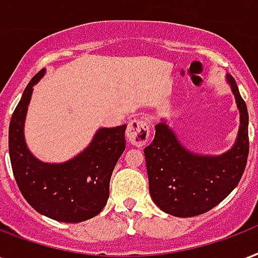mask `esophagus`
I'll use <instances>...</instances> for the list:
<instances>
[{
	"instance_id": "34e87169",
	"label": "esophagus",
	"mask_w": 258,
	"mask_h": 258,
	"mask_svg": "<svg viewBox=\"0 0 258 258\" xmlns=\"http://www.w3.org/2000/svg\"><path fill=\"white\" fill-rule=\"evenodd\" d=\"M127 141L134 146L141 147L146 145V142L150 139V127L146 120L142 119H134L128 123L127 131Z\"/></svg>"
}]
</instances>
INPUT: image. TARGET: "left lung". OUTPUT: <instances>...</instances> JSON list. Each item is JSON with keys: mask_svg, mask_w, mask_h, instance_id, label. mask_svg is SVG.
Segmentation results:
<instances>
[{"mask_svg": "<svg viewBox=\"0 0 258 258\" xmlns=\"http://www.w3.org/2000/svg\"><path fill=\"white\" fill-rule=\"evenodd\" d=\"M239 111L235 142L219 155L188 150L165 119L155 125L153 142L145 147L149 189L155 206L166 214L189 218L221 203L238 185L249 154V116L237 82L226 76Z\"/></svg>", "mask_w": 258, "mask_h": 258, "instance_id": "8db88e82", "label": "left lung"}]
</instances>
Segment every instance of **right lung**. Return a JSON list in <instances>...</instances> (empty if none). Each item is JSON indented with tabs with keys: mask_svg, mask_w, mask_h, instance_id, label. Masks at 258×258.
I'll list each match as a JSON object with an SVG mask.
<instances>
[{
	"mask_svg": "<svg viewBox=\"0 0 258 258\" xmlns=\"http://www.w3.org/2000/svg\"><path fill=\"white\" fill-rule=\"evenodd\" d=\"M46 69L33 77L17 104L9 124V155L16 182L24 199L39 214L66 223L88 221L103 211L109 181L125 149V127H101L92 142L69 161L43 162L29 151L24 124L33 86Z\"/></svg>",
	"mask_w": 258,
	"mask_h": 258,
	"instance_id": "add662e5",
	"label": "right lung"
}]
</instances>
